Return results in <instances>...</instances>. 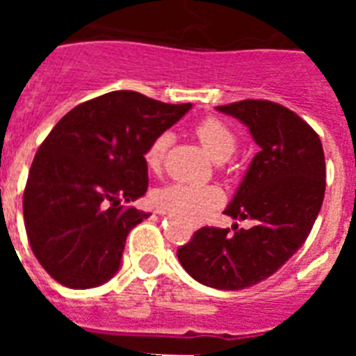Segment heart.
Wrapping results in <instances>:
<instances>
[{"label": "heart", "mask_w": 356, "mask_h": 356, "mask_svg": "<svg viewBox=\"0 0 356 356\" xmlns=\"http://www.w3.org/2000/svg\"><path fill=\"white\" fill-rule=\"evenodd\" d=\"M196 135L203 149L216 162L228 160L237 147V135L226 122L219 121V119L210 118L201 121L196 127ZM171 139L172 135L169 131H163L149 144L146 155H144L147 168L156 171L162 165L163 155L171 144ZM151 200H153V205L163 212H169L181 219H188V221H196L212 209H216L221 203L222 196L216 187H209V185L171 184L155 191Z\"/></svg>", "instance_id": "heart-1"}]
</instances>
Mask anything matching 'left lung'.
Instances as JSON below:
<instances>
[{
    "mask_svg": "<svg viewBox=\"0 0 356 356\" xmlns=\"http://www.w3.org/2000/svg\"><path fill=\"white\" fill-rule=\"evenodd\" d=\"M216 110L238 119L260 147L225 209L250 228L203 226L178 260L207 287L241 291L275 275L307 241L325 200V153L319 135L278 103L244 99Z\"/></svg>",
    "mask_w": 356,
    "mask_h": 356,
    "instance_id": "8db88e82",
    "label": "left lung"
}]
</instances>
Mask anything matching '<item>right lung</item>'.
Here are the masks:
<instances>
[{
	"mask_svg": "<svg viewBox=\"0 0 356 356\" xmlns=\"http://www.w3.org/2000/svg\"><path fill=\"white\" fill-rule=\"evenodd\" d=\"M191 108L114 90L49 131L31 162L23 213L31 251L58 284L92 289L114 278L128 234L151 216L121 201L146 194L147 147Z\"/></svg>",
	"mask_w": 356,
	"mask_h": 356,
	"instance_id": "obj_1",
	"label": "right lung"
}]
</instances>
